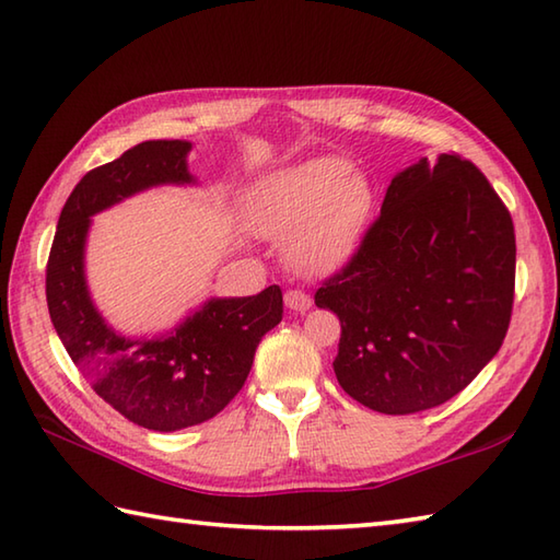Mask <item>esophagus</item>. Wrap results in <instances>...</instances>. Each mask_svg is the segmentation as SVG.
Listing matches in <instances>:
<instances>
[{
  "label": "esophagus",
  "instance_id": "obj_1",
  "mask_svg": "<svg viewBox=\"0 0 560 560\" xmlns=\"http://www.w3.org/2000/svg\"><path fill=\"white\" fill-rule=\"evenodd\" d=\"M283 303H287V307L293 313H305V311H311V307H313L311 295L299 291V289L287 291V295H283Z\"/></svg>",
  "mask_w": 560,
  "mask_h": 560
}]
</instances>
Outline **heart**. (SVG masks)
Listing matches in <instances>:
<instances>
[{
    "mask_svg": "<svg viewBox=\"0 0 560 560\" xmlns=\"http://www.w3.org/2000/svg\"><path fill=\"white\" fill-rule=\"evenodd\" d=\"M375 209V187L353 163L307 159L273 171L249 189L247 223L269 241H287L289 265L307 277L347 267Z\"/></svg>",
    "mask_w": 560,
    "mask_h": 560,
    "instance_id": "obj_1",
    "label": "heart"
}]
</instances>
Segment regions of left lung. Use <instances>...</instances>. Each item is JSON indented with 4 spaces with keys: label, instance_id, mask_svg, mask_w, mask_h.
<instances>
[{
    "label": "left lung",
    "instance_id": "8db88e82",
    "mask_svg": "<svg viewBox=\"0 0 560 560\" xmlns=\"http://www.w3.org/2000/svg\"><path fill=\"white\" fill-rule=\"evenodd\" d=\"M515 229L469 161L399 171L347 269L315 293L341 323L335 375L363 407L404 416L467 387L513 313Z\"/></svg>",
    "mask_w": 560,
    "mask_h": 560
}]
</instances>
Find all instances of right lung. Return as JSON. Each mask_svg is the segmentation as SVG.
Here are the masks:
<instances>
[{
    "mask_svg": "<svg viewBox=\"0 0 560 560\" xmlns=\"http://www.w3.org/2000/svg\"><path fill=\"white\" fill-rule=\"evenodd\" d=\"M192 141H141L81 177L59 213L47 259V311L69 359L93 392L125 419L173 433L213 419L245 385L261 337L281 323L283 295L269 287L245 299H209L159 337H127L96 307L86 243L96 213L151 187H195Z\"/></svg>",
    "mask_w": 560,
    "mask_h": 560,
    "instance_id": "obj_1",
    "label": "right lung"
}]
</instances>
